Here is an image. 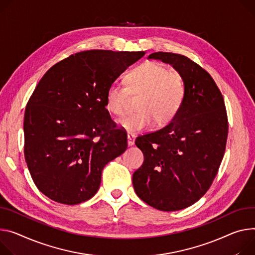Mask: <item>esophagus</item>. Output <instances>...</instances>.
I'll use <instances>...</instances> for the list:
<instances>
[{
    "mask_svg": "<svg viewBox=\"0 0 255 255\" xmlns=\"http://www.w3.org/2000/svg\"><path fill=\"white\" fill-rule=\"evenodd\" d=\"M127 140H128V145H129V146L134 145V143H135V137H134V135L129 133V134L127 135Z\"/></svg>",
    "mask_w": 255,
    "mask_h": 255,
    "instance_id": "1",
    "label": "esophagus"
}]
</instances>
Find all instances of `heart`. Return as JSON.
Wrapping results in <instances>:
<instances>
[{
  "instance_id": "1",
  "label": "heart",
  "mask_w": 255,
  "mask_h": 255,
  "mask_svg": "<svg viewBox=\"0 0 255 255\" xmlns=\"http://www.w3.org/2000/svg\"><path fill=\"white\" fill-rule=\"evenodd\" d=\"M127 86L111 84L106 92L107 110L119 117L126 113L130 94L140 95L137 112L126 115L119 120L121 128L135 134L146 130L155 122L166 125L179 114L185 98L186 82L178 71L158 62H145L136 66L126 75Z\"/></svg>"
}]
</instances>
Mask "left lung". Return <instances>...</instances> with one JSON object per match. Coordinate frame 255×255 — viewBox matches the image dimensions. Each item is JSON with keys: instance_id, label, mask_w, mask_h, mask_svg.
<instances>
[{"instance_id": "left-lung-1", "label": "left lung", "mask_w": 255, "mask_h": 255, "mask_svg": "<svg viewBox=\"0 0 255 255\" xmlns=\"http://www.w3.org/2000/svg\"><path fill=\"white\" fill-rule=\"evenodd\" d=\"M148 59L171 64L186 82V98L176 118L163 129L136 138L144 155L132 177L145 203L163 212L199 200L216 178L228 137L224 98L210 73L183 55L157 52Z\"/></svg>"}]
</instances>
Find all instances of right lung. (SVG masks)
Here are the masks:
<instances>
[{
    "mask_svg": "<svg viewBox=\"0 0 255 255\" xmlns=\"http://www.w3.org/2000/svg\"><path fill=\"white\" fill-rule=\"evenodd\" d=\"M144 52L83 51L47 71L28 100L24 156L38 190L63 204L90 199L109 161L127 148V133L106 109V92Z\"/></svg>",
    "mask_w": 255,
    "mask_h": 255,
    "instance_id": "1",
    "label": "right lung"
}]
</instances>
